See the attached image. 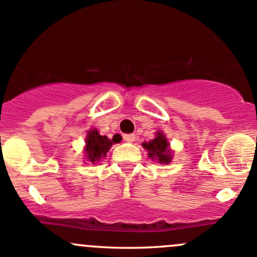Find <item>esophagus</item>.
Instances as JSON below:
<instances>
[{
  "label": "esophagus",
  "mask_w": 257,
  "mask_h": 257,
  "mask_svg": "<svg viewBox=\"0 0 257 257\" xmlns=\"http://www.w3.org/2000/svg\"><path fill=\"white\" fill-rule=\"evenodd\" d=\"M123 139L125 142H128V143H132V142L136 141V136L134 134H124Z\"/></svg>",
  "instance_id": "obj_1"
}]
</instances>
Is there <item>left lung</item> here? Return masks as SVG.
<instances>
[{
  "mask_svg": "<svg viewBox=\"0 0 257 257\" xmlns=\"http://www.w3.org/2000/svg\"><path fill=\"white\" fill-rule=\"evenodd\" d=\"M143 147L149 153V158L159 160V163H169L170 162V150L169 143L163 133H157V138L150 141L149 143H143Z\"/></svg>",
  "mask_w": 257,
  "mask_h": 257,
  "instance_id": "obj_1",
  "label": "left lung"
}]
</instances>
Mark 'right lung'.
Wrapping results in <instances>:
<instances>
[{
    "label": "right lung",
    "mask_w": 257,
    "mask_h": 257,
    "mask_svg": "<svg viewBox=\"0 0 257 257\" xmlns=\"http://www.w3.org/2000/svg\"><path fill=\"white\" fill-rule=\"evenodd\" d=\"M116 142H118V137L114 136L113 139H108L105 136H100L95 129L89 131L85 139V153H87L88 160L92 163L99 162L103 157H105L112 144Z\"/></svg>",
    "instance_id": "add662e5"
}]
</instances>
